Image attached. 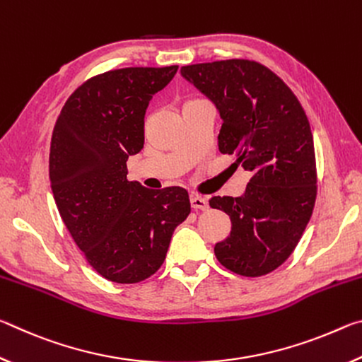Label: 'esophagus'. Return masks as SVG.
Instances as JSON below:
<instances>
[{"label": "esophagus", "instance_id": "obj_1", "mask_svg": "<svg viewBox=\"0 0 362 362\" xmlns=\"http://www.w3.org/2000/svg\"><path fill=\"white\" fill-rule=\"evenodd\" d=\"M189 203H192V207L194 211H207V207H209L207 199L204 196H199V194L189 196Z\"/></svg>", "mask_w": 362, "mask_h": 362}]
</instances>
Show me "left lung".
Segmentation results:
<instances>
[{
  "label": "left lung",
  "instance_id": "1",
  "mask_svg": "<svg viewBox=\"0 0 362 362\" xmlns=\"http://www.w3.org/2000/svg\"><path fill=\"white\" fill-rule=\"evenodd\" d=\"M182 76L216 103L223 124L220 153L252 177L243 196H214L209 206L231 220L214 247L230 272L255 278L289 259L313 214L316 159L302 105L283 79L254 60L187 65Z\"/></svg>",
  "mask_w": 362,
  "mask_h": 362
}]
</instances>
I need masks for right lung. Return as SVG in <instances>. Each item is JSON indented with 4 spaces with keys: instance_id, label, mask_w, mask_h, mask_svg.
<instances>
[{
    "instance_id": "obj_1",
    "label": "right lung",
    "mask_w": 362,
    "mask_h": 362,
    "mask_svg": "<svg viewBox=\"0 0 362 362\" xmlns=\"http://www.w3.org/2000/svg\"><path fill=\"white\" fill-rule=\"evenodd\" d=\"M177 69L129 66L90 78L54 126L49 179L59 214L89 265L113 283L155 274L189 214L185 188L148 189L126 177L127 158L144 148L146 107Z\"/></svg>"
}]
</instances>
